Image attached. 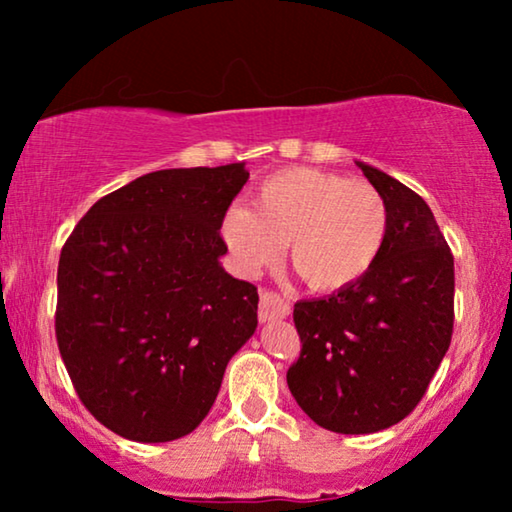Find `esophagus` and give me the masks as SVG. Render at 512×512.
Here are the masks:
<instances>
[{
	"instance_id": "34e87169",
	"label": "esophagus",
	"mask_w": 512,
	"mask_h": 512,
	"mask_svg": "<svg viewBox=\"0 0 512 512\" xmlns=\"http://www.w3.org/2000/svg\"><path fill=\"white\" fill-rule=\"evenodd\" d=\"M291 307L286 300L275 291H261V305H258V319L261 321H277L289 317Z\"/></svg>"
}]
</instances>
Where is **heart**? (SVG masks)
<instances>
[{
	"instance_id": "1",
	"label": "heart",
	"mask_w": 512,
	"mask_h": 512,
	"mask_svg": "<svg viewBox=\"0 0 512 512\" xmlns=\"http://www.w3.org/2000/svg\"><path fill=\"white\" fill-rule=\"evenodd\" d=\"M389 233L384 195L366 181L289 167L254 193V209L223 216V240L244 272L268 268L289 242V261L314 291H340L366 277Z\"/></svg>"
}]
</instances>
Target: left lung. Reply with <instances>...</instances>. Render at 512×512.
Returning a JSON list of instances; mask_svg holds the SVG:
<instances>
[{
    "label": "left lung",
    "mask_w": 512,
    "mask_h": 512,
    "mask_svg": "<svg viewBox=\"0 0 512 512\" xmlns=\"http://www.w3.org/2000/svg\"><path fill=\"white\" fill-rule=\"evenodd\" d=\"M384 195L389 233L373 270L293 307L296 403L335 433H375L410 415L450 347L454 258L429 205L389 174L356 163Z\"/></svg>",
    "instance_id": "1"
}]
</instances>
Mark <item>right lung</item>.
<instances>
[{
    "label": "right lung",
    "mask_w": 512,
    "mask_h": 512,
    "mask_svg": "<svg viewBox=\"0 0 512 512\" xmlns=\"http://www.w3.org/2000/svg\"><path fill=\"white\" fill-rule=\"evenodd\" d=\"M244 163L144 174L104 195L67 237L55 338L97 422L137 443L188 436L258 324L254 284L219 258Z\"/></svg>",
    "instance_id": "obj_1"
}]
</instances>
